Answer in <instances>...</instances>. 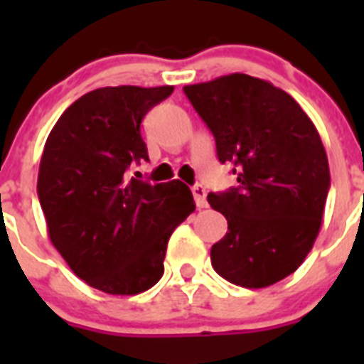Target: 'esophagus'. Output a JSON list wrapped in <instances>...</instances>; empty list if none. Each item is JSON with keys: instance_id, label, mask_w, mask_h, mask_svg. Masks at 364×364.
Returning a JSON list of instances; mask_svg holds the SVG:
<instances>
[{"instance_id": "34e87169", "label": "esophagus", "mask_w": 364, "mask_h": 364, "mask_svg": "<svg viewBox=\"0 0 364 364\" xmlns=\"http://www.w3.org/2000/svg\"><path fill=\"white\" fill-rule=\"evenodd\" d=\"M193 191V197H195V202H197V208H205L208 205V200H205V188L204 186L197 184V186H193L191 188Z\"/></svg>"}]
</instances>
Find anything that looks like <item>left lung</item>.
<instances>
[{
    "label": "left lung",
    "instance_id": "left-lung-1",
    "mask_svg": "<svg viewBox=\"0 0 364 364\" xmlns=\"http://www.w3.org/2000/svg\"><path fill=\"white\" fill-rule=\"evenodd\" d=\"M184 92L239 182L208 195L228 220L211 264L242 288L275 284L302 264L323 224L330 167L319 133L288 92L247 74L186 85Z\"/></svg>",
    "mask_w": 364,
    "mask_h": 364
}]
</instances>
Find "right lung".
Listing matches in <instances>:
<instances>
[{
  "label": "right lung",
  "mask_w": 364,
  "mask_h": 364,
  "mask_svg": "<svg viewBox=\"0 0 364 364\" xmlns=\"http://www.w3.org/2000/svg\"><path fill=\"white\" fill-rule=\"evenodd\" d=\"M173 85L102 87L65 109L41 154L38 197L53 246L82 281L136 295L164 275L167 240L195 200L186 184L129 178L149 160L140 124Z\"/></svg>",
  "instance_id": "right-lung-1"
}]
</instances>
